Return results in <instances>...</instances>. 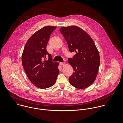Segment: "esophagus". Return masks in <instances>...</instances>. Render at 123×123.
Instances as JSON below:
<instances>
[{"instance_id":"34e87169","label":"esophagus","mask_w":123,"mask_h":123,"mask_svg":"<svg viewBox=\"0 0 123 123\" xmlns=\"http://www.w3.org/2000/svg\"><path fill=\"white\" fill-rule=\"evenodd\" d=\"M60 64L61 65H64L65 64V63L64 62H60Z\"/></svg>"}]
</instances>
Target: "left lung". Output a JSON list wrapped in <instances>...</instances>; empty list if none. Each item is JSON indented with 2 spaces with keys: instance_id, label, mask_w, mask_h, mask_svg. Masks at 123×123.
<instances>
[{
  "instance_id": "1",
  "label": "left lung",
  "mask_w": 123,
  "mask_h": 123,
  "mask_svg": "<svg viewBox=\"0 0 123 123\" xmlns=\"http://www.w3.org/2000/svg\"><path fill=\"white\" fill-rule=\"evenodd\" d=\"M61 33L66 40L70 52L76 54L68 59L74 72L69 77L70 84L79 89L90 86L95 81L100 64L98 50L90 36L77 26L62 27Z\"/></svg>"
}]
</instances>
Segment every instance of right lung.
Segmentation results:
<instances>
[{"mask_svg":"<svg viewBox=\"0 0 123 123\" xmlns=\"http://www.w3.org/2000/svg\"><path fill=\"white\" fill-rule=\"evenodd\" d=\"M56 28L47 26L35 32L28 40L22 54V65L28 78L40 88L53 86L59 74V63L53 62L51 54L46 50L50 35Z\"/></svg>","mask_w":123,"mask_h":123,"instance_id":"obj_1","label":"right lung"}]
</instances>
